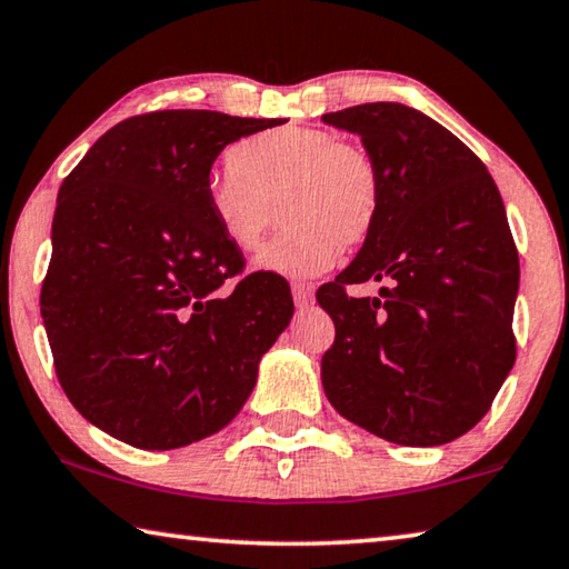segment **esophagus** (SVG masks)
<instances>
[{"label":"esophagus","instance_id":"obj_1","mask_svg":"<svg viewBox=\"0 0 569 569\" xmlns=\"http://www.w3.org/2000/svg\"><path fill=\"white\" fill-rule=\"evenodd\" d=\"M291 293H293V301L299 309H303V306H309L313 301V286H309V283H293Z\"/></svg>","mask_w":569,"mask_h":569}]
</instances>
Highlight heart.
Returning <instances> with one entry per match:
<instances>
[{"instance_id":"b5f03b06","label":"heart","mask_w":569,"mask_h":569,"mask_svg":"<svg viewBox=\"0 0 569 569\" xmlns=\"http://www.w3.org/2000/svg\"><path fill=\"white\" fill-rule=\"evenodd\" d=\"M286 228L256 266L291 278L319 276L341 250L365 246L382 210V177L362 147L323 129L263 131L230 151L207 182V207L232 246L252 252L278 220Z\"/></svg>"}]
</instances>
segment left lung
Masks as SVG:
<instances>
[{
	"label": "left lung",
	"instance_id": "obj_1",
	"mask_svg": "<svg viewBox=\"0 0 569 569\" xmlns=\"http://www.w3.org/2000/svg\"><path fill=\"white\" fill-rule=\"evenodd\" d=\"M359 133L382 210L357 258L317 291L337 337L321 382L339 415L398 446L471 430L517 359L519 256L489 169L446 126L402 103L323 113ZM387 280L380 300L346 286Z\"/></svg>",
	"mask_w": 569,
	"mask_h": 569
}]
</instances>
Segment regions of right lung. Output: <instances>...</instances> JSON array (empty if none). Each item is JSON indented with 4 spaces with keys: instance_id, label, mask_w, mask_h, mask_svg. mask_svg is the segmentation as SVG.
Masks as SVG:
<instances>
[{
    "instance_id": "add662e5",
    "label": "right lung",
    "mask_w": 569,
    "mask_h": 569,
    "mask_svg": "<svg viewBox=\"0 0 569 569\" xmlns=\"http://www.w3.org/2000/svg\"><path fill=\"white\" fill-rule=\"evenodd\" d=\"M286 119L151 111L106 131L60 184L40 311L73 408L143 450L197 443L236 418L258 362L293 317L278 273L207 207L228 143Z\"/></svg>"
}]
</instances>
